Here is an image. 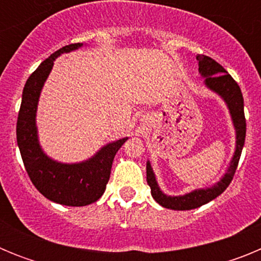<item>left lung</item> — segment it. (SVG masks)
Returning <instances> with one entry per match:
<instances>
[{
    "label": "left lung",
    "instance_id": "8db88e82",
    "mask_svg": "<svg viewBox=\"0 0 261 261\" xmlns=\"http://www.w3.org/2000/svg\"><path fill=\"white\" fill-rule=\"evenodd\" d=\"M199 61V70L202 77L205 78V85L220 94L225 102L227 103L231 114L234 126L237 129V149L232 156V161L230 163V167L226 172L225 176L221 179L220 183H217L213 188L208 190H197L191 193H187L184 196H166L161 192L158 184L155 181V176L153 174L150 163H146V180L151 190V196L154 197L159 205L163 208L174 209V211H190V209L199 208L201 205L212 201L220 196L223 191L229 187L234 177L237 167H238L239 159H241L242 149H243L244 140H246V117H244V105L243 95H242L241 87L235 82L234 78L223 69L217 61L204 55H199L196 57Z\"/></svg>",
    "mask_w": 261,
    "mask_h": 261
}]
</instances>
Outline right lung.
I'll return each mask as SVG.
<instances>
[{"label": "right lung", "instance_id": "add662e5", "mask_svg": "<svg viewBox=\"0 0 261 261\" xmlns=\"http://www.w3.org/2000/svg\"><path fill=\"white\" fill-rule=\"evenodd\" d=\"M81 45L74 43L60 48L30 75L23 89L17 120V142L32 184L48 200L68 206H85L99 200L110 180L115 155L128 140L125 137L108 144L95 156L77 165L57 163L41 151L35 126L36 106L41 87L49 74L55 59L61 53L77 49Z\"/></svg>", "mask_w": 261, "mask_h": 261}]
</instances>
